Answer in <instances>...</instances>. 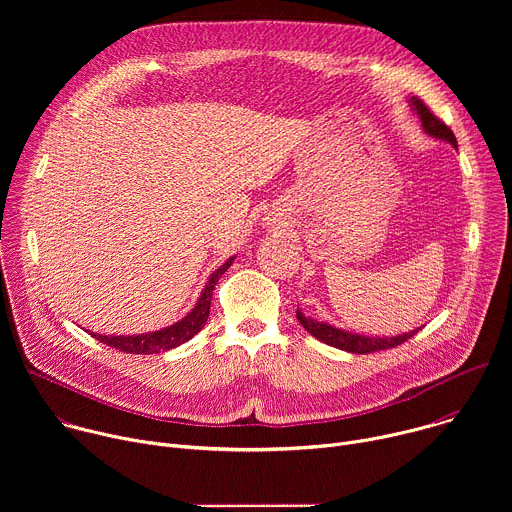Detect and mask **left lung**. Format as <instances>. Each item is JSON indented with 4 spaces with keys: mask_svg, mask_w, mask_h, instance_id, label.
<instances>
[{
    "mask_svg": "<svg viewBox=\"0 0 512 512\" xmlns=\"http://www.w3.org/2000/svg\"><path fill=\"white\" fill-rule=\"evenodd\" d=\"M411 109L419 115L421 119V125H423V131L429 133L431 137L435 139H442V141H448L452 143L454 148H458V141H456V135L454 131L440 119L435 117L431 113V109L419 99V97H411ZM296 318L300 320V324L312 334L316 336L318 340H322L324 344H330L334 348H340V350H346V352H354V354H369V352H379V350H387V348H395L403 342H407L409 338H413L417 330H411V332H405V334H399V336H383V338H375V336H362V334H354V332H346L342 328H334L326 322H318V320H312V318H306L302 314V310L296 312Z\"/></svg>",
    "mask_w": 512,
    "mask_h": 512,
    "instance_id": "left-lung-1",
    "label": "left lung"
}]
</instances>
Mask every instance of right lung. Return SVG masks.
Returning a JSON list of instances; mask_svg holds the SVG:
<instances>
[{
	"mask_svg": "<svg viewBox=\"0 0 512 512\" xmlns=\"http://www.w3.org/2000/svg\"><path fill=\"white\" fill-rule=\"evenodd\" d=\"M235 257L227 259V263H223L218 267L210 277L208 283L204 285V291L200 294L198 304L192 308V312H188V316H184L180 322L158 330V332H150V334H137V336H103V334H93V338H97L99 342L121 350V352H129V354H158V352H166L170 348H176L184 342H188L194 334H198L202 330V326L208 320L210 314V300H212V291L216 281L221 279V275L233 265Z\"/></svg>",
	"mask_w": 512,
	"mask_h": 512,
	"instance_id": "add662e5",
	"label": "right lung"
}]
</instances>
